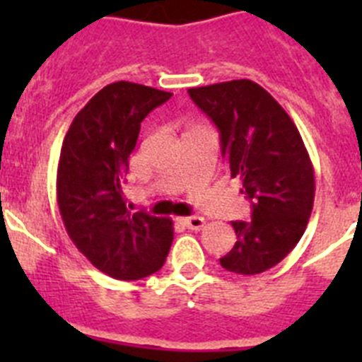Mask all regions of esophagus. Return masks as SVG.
Instances as JSON below:
<instances>
[{
	"label": "esophagus",
	"mask_w": 362,
	"mask_h": 362,
	"mask_svg": "<svg viewBox=\"0 0 362 362\" xmlns=\"http://www.w3.org/2000/svg\"><path fill=\"white\" fill-rule=\"evenodd\" d=\"M183 225L187 226V228H190V230H201L204 226V223H206V221L203 219V217H199V216H190V217H183Z\"/></svg>",
	"instance_id": "esophagus-1"
}]
</instances>
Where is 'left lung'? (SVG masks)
<instances>
[{
  "label": "left lung",
  "mask_w": 362,
  "mask_h": 362,
  "mask_svg": "<svg viewBox=\"0 0 362 362\" xmlns=\"http://www.w3.org/2000/svg\"><path fill=\"white\" fill-rule=\"evenodd\" d=\"M219 130L232 177L252 203V221H232L238 241L219 259L225 270L255 276L281 263L308 225L315 196L313 166L292 117L250 79L188 88Z\"/></svg>",
  "instance_id": "obj_1"
}]
</instances>
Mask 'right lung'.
Wrapping results in <instances>:
<instances>
[{"label": "right lung", "mask_w": 362, "mask_h": 362, "mask_svg": "<svg viewBox=\"0 0 362 362\" xmlns=\"http://www.w3.org/2000/svg\"><path fill=\"white\" fill-rule=\"evenodd\" d=\"M170 92L130 81L110 83L74 117L57 163V204L69 238L98 270L136 281L161 270L172 219L132 214L123 196L129 158L141 121Z\"/></svg>", "instance_id": "right-lung-1"}]
</instances>
